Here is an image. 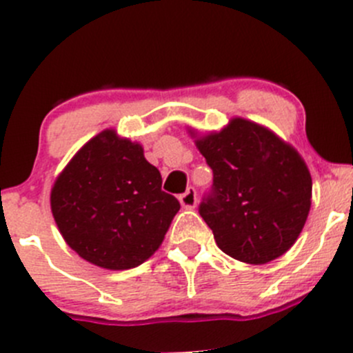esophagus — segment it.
<instances>
[{
    "instance_id": "esophagus-1",
    "label": "esophagus",
    "mask_w": 353,
    "mask_h": 353,
    "mask_svg": "<svg viewBox=\"0 0 353 353\" xmlns=\"http://www.w3.org/2000/svg\"><path fill=\"white\" fill-rule=\"evenodd\" d=\"M179 201L181 205L184 206V208H194L198 203V196H196V190L194 188H188V191L184 194H181L179 196Z\"/></svg>"
}]
</instances>
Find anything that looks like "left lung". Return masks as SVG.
Masks as SVG:
<instances>
[{"mask_svg":"<svg viewBox=\"0 0 353 353\" xmlns=\"http://www.w3.org/2000/svg\"><path fill=\"white\" fill-rule=\"evenodd\" d=\"M213 170L199 215L225 254L265 265L292 248L311 208L312 179L294 147L268 128L234 117L196 140Z\"/></svg>","mask_w":353,"mask_h":353,"instance_id":"left-lung-1","label":"left lung"}]
</instances>
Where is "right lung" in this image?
<instances>
[{"mask_svg":"<svg viewBox=\"0 0 353 353\" xmlns=\"http://www.w3.org/2000/svg\"><path fill=\"white\" fill-rule=\"evenodd\" d=\"M181 205L162 191L159 169L140 143L105 130L70 160L51 190L66 244L95 266L128 270L162 244Z\"/></svg>","mask_w":353,"mask_h":353,"instance_id":"right-lung-1","label":"right lung"}]
</instances>
